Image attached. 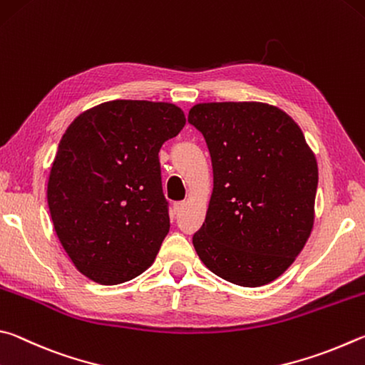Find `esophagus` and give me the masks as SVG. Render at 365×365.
<instances>
[{
  "mask_svg": "<svg viewBox=\"0 0 365 365\" xmlns=\"http://www.w3.org/2000/svg\"><path fill=\"white\" fill-rule=\"evenodd\" d=\"M184 207H186V202H178V203H175V207L173 208H175V213L179 215L184 210Z\"/></svg>",
  "mask_w": 365,
  "mask_h": 365,
  "instance_id": "obj_1",
  "label": "esophagus"
}]
</instances>
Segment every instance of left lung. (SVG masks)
Listing matches in <instances>:
<instances>
[{
    "mask_svg": "<svg viewBox=\"0 0 365 365\" xmlns=\"http://www.w3.org/2000/svg\"><path fill=\"white\" fill-rule=\"evenodd\" d=\"M189 121L205 138L213 166L205 222L192 237L197 255L227 282H272L314 226V152L297 121L264 102H202Z\"/></svg>",
    "mask_w": 365,
    "mask_h": 365,
    "instance_id": "1",
    "label": "left lung"
}]
</instances>
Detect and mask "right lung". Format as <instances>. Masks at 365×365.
I'll use <instances>...</instances> for the list:
<instances>
[{"instance_id": "obj_1", "label": "right lung", "mask_w": 365, "mask_h": 365, "mask_svg": "<svg viewBox=\"0 0 365 365\" xmlns=\"http://www.w3.org/2000/svg\"><path fill=\"white\" fill-rule=\"evenodd\" d=\"M186 125L170 102L108 101L63 133L48 179V207L61 245L101 285L138 277L170 231L158 152Z\"/></svg>"}]
</instances>
